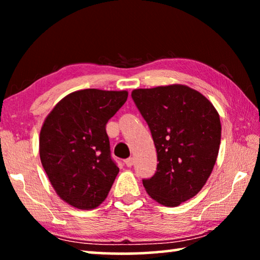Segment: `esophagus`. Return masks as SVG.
Listing matches in <instances>:
<instances>
[{
    "label": "esophagus",
    "instance_id": "esophagus-1",
    "mask_svg": "<svg viewBox=\"0 0 260 260\" xmlns=\"http://www.w3.org/2000/svg\"><path fill=\"white\" fill-rule=\"evenodd\" d=\"M125 164L128 166V167H131V166H133V164H134V158L133 157H129V158H127V159L125 160Z\"/></svg>",
    "mask_w": 260,
    "mask_h": 260
}]
</instances>
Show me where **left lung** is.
I'll use <instances>...</instances> for the list:
<instances>
[{"instance_id": "1", "label": "left lung", "mask_w": 260, "mask_h": 260, "mask_svg": "<svg viewBox=\"0 0 260 260\" xmlns=\"http://www.w3.org/2000/svg\"><path fill=\"white\" fill-rule=\"evenodd\" d=\"M136 108L150 128L157 151L156 173L143 179L153 200L178 206L199 192L219 152L221 124L212 103L183 85L132 91Z\"/></svg>"}]
</instances>
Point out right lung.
Listing matches in <instances>:
<instances>
[{
	"mask_svg": "<svg viewBox=\"0 0 260 260\" xmlns=\"http://www.w3.org/2000/svg\"><path fill=\"white\" fill-rule=\"evenodd\" d=\"M125 90H78L59 101L40 132V158L52 187L74 208H98L119 169L105 131L125 104Z\"/></svg>",
	"mask_w": 260,
	"mask_h": 260,
	"instance_id": "right-lung-1",
	"label": "right lung"
}]
</instances>
